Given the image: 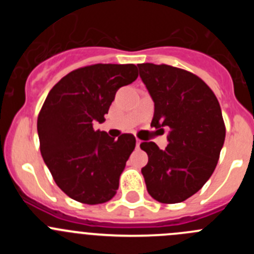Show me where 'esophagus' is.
Segmentation results:
<instances>
[{"instance_id":"obj_1","label":"esophagus","mask_w":254,"mask_h":254,"mask_svg":"<svg viewBox=\"0 0 254 254\" xmlns=\"http://www.w3.org/2000/svg\"><path fill=\"white\" fill-rule=\"evenodd\" d=\"M140 145H141V140H137V141H136V146L140 147Z\"/></svg>"}]
</instances>
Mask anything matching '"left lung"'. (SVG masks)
I'll return each mask as SVG.
<instances>
[{"label":"left lung","mask_w":254,"mask_h":254,"mask_svg":"<svg viewBox=\"0 0 254 254\" xmlns=\"http://www.w3.org/2000/svg\"><path fill=\"white\" fill-rule=\"evenodd\" d=\"M154 102L151 127L169 128L168 146L140 145L149 161L141 169L147 192L161 203L193 196L208 181L225 141L221 108L210 87L193 73L168 64H137Z\"/></svg>","instance_id":"8db88e82"}]
</instances>
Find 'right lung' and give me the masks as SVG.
<instances>
[{
    "label": "right lung",
    "mask_w": 254,
    "mask_h": 254,
    "mask_svg": "<svg viewBox=\"0 0 254 254\" xmlns=\"http://www.w3.org/2000/svg\"><path fill=\"white\" fill-rule=\"evenodd\" d=\"M134 64H98L62 77L47 95L38 116L40 152L58 187L86 205L114 197L126 161L136 146L131 133L118 140L95 131L117 90L137 78Z\"/></svg>",
    "instance_id": "obj_1"
}]
</instances>
